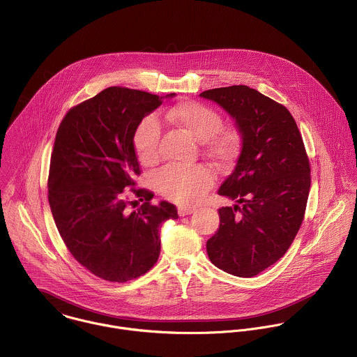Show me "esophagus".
Returning <instances> with one entry per match:
<instances>
[{
    "mask_svg": "<svg viewBox=\"0 0 357 357\" xmlns=\"http://www.w3.org/2000/svg\"><path fill=\"white\" fill-rule=\"evenodd\" d=\"M196 208L195 207H188V206H179L178 207V214L181 216H185V215H190Z\"/></svg>",
    "mask_w": 357,
    "mask_h": 357,
    "instance_id": "esophagus-1",
    "label": "esophagus"
}]
</instances>
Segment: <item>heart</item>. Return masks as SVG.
Wrapping results in <instances>:
<instances>
[{
  "label": "heart",
  "mask_w": 357,
  "mask_h": 357,
  "mask_svg": "<svg viewBox=\"0 0 357 357\" xmlns=\"http://www.w3.org/2000/svg\"><path fill=\"white\" fill-rule=\"evenodd\" d=\"M164 120L202 141L204 153L220 167L229 165L240 147V134L234 127L222 126L220 114L213 107L195 100H183L164 112ZM160 126L146 117L134 132V147L139 161L151 165L158 160ZM214 172L203 164L167 165L157 172L154 183L167 199L179 204H195L214 183Z\"/></svg>",
  "instance_id": "heart-1"
}]
</instances>
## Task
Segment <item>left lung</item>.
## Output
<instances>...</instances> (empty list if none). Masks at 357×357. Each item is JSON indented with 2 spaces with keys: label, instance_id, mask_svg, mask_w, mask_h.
<instances>
[{
  "label": "left lung",
  "instance_id": "obj_1",
  "mask_svg": "<svg viewBox=\"0 0 357 357\" xmlns=\"http://www.w3.org/2000/svg\"><path fill=\"white\" fill-rule=\"evenodd\" d=\"M236 121L243 147L218 193L237 203L219 208V229L207 241L216 268L254 278L276 264L292 244L306 210L310 165L301 132L287 107L247 85L208 89Z\"/></svg>",
  "mask_w": 357,
  "mask_h": 357
}]
</instances>
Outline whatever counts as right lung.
I'll use <instances>...</instances> for the list:
<instances>
[{"instance_id": "right-lung-1", "label": "right lung", "mask_w": 357, "mask_h": 357, "mask_svg": "<svg viewBox=\"0 0 357 357\" xmlns=\"http://www.w3.org/2000/svg\"><path fill=\"white\" fill-rule=\"evenodd\" d=\"M164 98L110 86L72 107L56 132L48 176L51 213L77 262L112 283L149 272L160 255V225L178 218L174 204H151L153 193L137 189L134 181L141 175L134 132ZM131 192L144 202L134 212Z\"/></svg>"}]
</instances>
